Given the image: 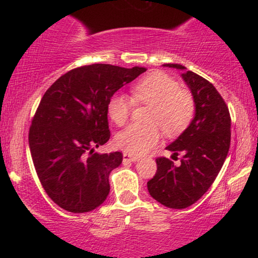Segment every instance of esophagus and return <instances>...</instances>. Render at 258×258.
Masks as SVG:
<instances>
[{"instance_id":"obj_1","label":"esophagus","mask_w":258,"mask_h":258,"mask_svg":"<svg viewBox=\"0 0 258 258\" xmlns=\"http://www.w3.org/2000/svg\"><path fill=\"white\" fill-rule=\"evenodd\" d=\"M123 161L136 162V161H138V158H137V156L130 155V154H127V153H123Z\"/></svg>"}]
</instances>
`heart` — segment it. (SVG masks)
<instances>
[{
	"mask_svg": "<svg viewBox=\"0 0 258 258\" xmlns=\"http://www.w3.org/2000/svg\"><path fill=\"white\" fill-rule=\"evenodd\" d=\"M133 99L152 105L149 125L127 126L115 136V146L131 155H143L159 143L160 128L167 136L178 135L189 125L194 114V102L188 92L179 90L178 82L167 74L154 72L132 86ZM133 99L123 92L109 98L106 110L111 121L122 126L128 120Z\"/></svg>",
	"mask_w": 258,
	"mask_h": 258,
	"instance_id": "b5f03b06",
	"label": "heart"
}]
</instances>
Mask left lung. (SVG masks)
I'll return each instance as SVG.
<instances>
[{
	"instance_id": "left-lung-1",
	"label": "left lung",
	"mask_w": 258,
	"mask_h": 258,
	"mask_svg": "<svg viewBox=\"0 0 258 258\" xmlns=\"http://www.w3.org/2000/svg\"><path fill=\"white\" fill-rule=\"evenodd\" d=\"M164 67L182 70V79L190 90L194 117L167 150L172 156L183 153L180 165L159 158L158 171L148 182V191L161 205L185 209L206 193L220 173L230 146V115L215 86L180 64Z\"/></svg>"
}]
</instances>
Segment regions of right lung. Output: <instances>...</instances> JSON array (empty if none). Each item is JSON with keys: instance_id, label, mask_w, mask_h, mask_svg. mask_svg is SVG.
Returning <instances> with one entry per match:
<instances>
[{"instance_id": "right-lung-1", "label": "right lung", "mask_w": 258, "mask_h": 258, "mask_svg": "<svg viewBox=\"0 0 258 258\" xmlns=\"http://www.w3.org/2000/svg\"><path fill=\"white\" fill-rule=\"evenodd\" d=\"M147 68L91 64L64 74L43 94L29 132L35 170L48 197L74 214L102 205L122 154L94 152L110 138L108 100Z\"/></svg>"}]
</instances>
